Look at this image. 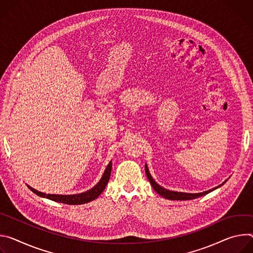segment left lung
<instances>
[{"instance_id": "8db88e82", "label": "left lung", "mask_w": 253, "mask_h": 253, "mask_svg": "<svg viewBox=\"0 0 253 253\" xmlns=\"http://www.w3.org/2000/svg\"><path fill=\"white\" fill-rule=\"evenodd\" d=\"M145 170H146V174H147V177L151 183V185L153 186L154 190L159 194L161 195L162 197L166 198V199H169V200H192V199H196L198 197H201V196H204L216 189H218L219 187H221L222 185H224V183H226V181H224L221 185L215 187V188H212L208 191H204V192H201V193H184V192H176V191H171V190H168V189H165L164 187L160 186L154 179L153 177L151 176L150 174V171H149V168H148V165L145 164Z\"/></svg>"}]
</instances>
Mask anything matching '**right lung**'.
<instances>
[{
	"label": "right lung",
	"mask_w": 253,
	"mask_h": 253,
	"mask_svg": "<svg viewBox=\"0 0 253 253\" xmlns=\"http://www.w3.org/2000/svg\"><path fill=\"white\" fill-rule=\"evenodd\" d=\"M111 166H112V164H111V161H110L109 164L106 167V169H105L101 179L99 180V182L94 187L89 189L88 191L83 192V193H79V194H73V195L46 194V193L37 191L36 189L30 187L29 185H27V186L33 193L40 196V197H42V198H47V199L55 201V202H59V203H63V204H69V205L85 204V203H88L92 200H95L98 197V196L103 192V190L105 189V187H106V185L109 181V177H110V173H111Z\"/></svg>",
	"instance_id": "1"
}]
</instances>
